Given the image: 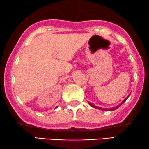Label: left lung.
<instances>
[{
    "instance_id": "left-lung-1",
    "label": "left lung",
    "mask_w": 149,
    "mask_h": 149,
    "mask_svg": "<svg viewBox=\"0 0 149 149\" xmlns=\"http://www.w3.org/2000/svg\"><path fill=\"white\" fill-rule=\"evenodd\" d=\"M129 95H130V94H129ZM129 95L128 96H127V97L126 98H125V99L124 100H123V101L122 102V103H121L119 105H118V106H116V107H113V108H107H107H101V107H96V106L94 105L93 103H89V105H90L91 106V107H92L96 108V109H100V110H104V111H113V110L116 109L117 108H118V107H120V105H122V104H123V103H124L126 101V100H127V98H129Z\"/></svg>"
}]
</instances>
